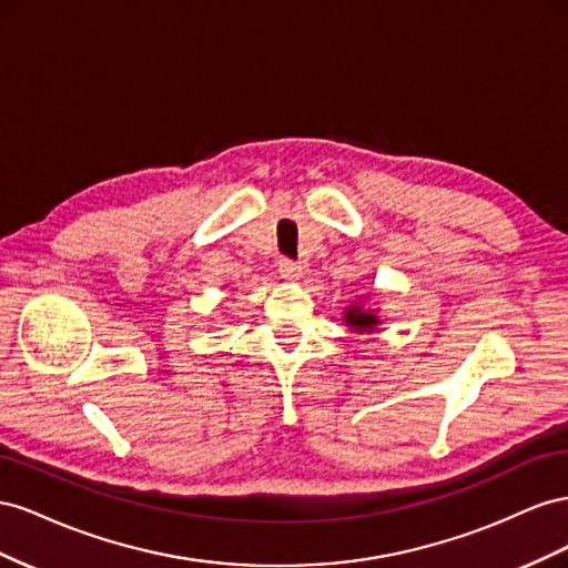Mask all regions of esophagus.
Masks as SVG:
<instances>
[{
    "instance_id": "1",
    "label": "esophagus",
    "mask_w": 568,
    "mask_h": 568,
    "mask_svg": "<svg viewBox=\"0 0 568 568\" xmlns=\"http://www.w3.org/2000/svg\"><path fill=\"white\" fill-rule=\"evenodd\" d=\"M278 273L285 281H297L302 275V266L297 262H293V258L283 256V258H278Z\"/></svg>"
}]
</instances>
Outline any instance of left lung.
I'll list each match as a JSON object with an SVG mask.
<instances>
[{
    "mask_svg": "<svg viewBox=\"0 0 568 568\" xmlns=\"http://www.w3.org/2000/svg\"><path fill=\"white\" fill-rule=\"evenodd\" d=\"M345 323L356 333H371L378 326L381 318L374 310H362V304H352L345 312Z\"/></svg>",
    "mask_w": 568,
    "mask_h": 568,
    "instance_id": "obj_1",
    "label": "left lung"
}]
</instances>
